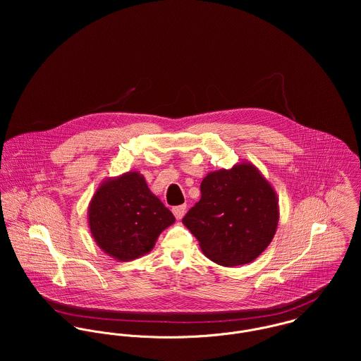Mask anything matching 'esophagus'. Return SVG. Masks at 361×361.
<instances>
[{
  "mask_svg": "<svg viewBox=\"0 0 361 361\" xmlns=\"http://www.w3.org/2000/svg\"><path fill=\"white\" fill-rule=\"evenodd\" d=\"M172 212H173V215H175L176 219H182L183 215L186 214V206L182 204V206L173 207V208H172Z\"/></svg>",
  "mask_w": 361,
  "mask_h": 361,
  "instance_id": "1",
  "label": "esophagus"
}]
</instances>
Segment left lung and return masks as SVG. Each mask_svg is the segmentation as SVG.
<instances>
[{"instance_id":"left-lung-1","label":"left lung","mask_w":361,"mask_h":361,"mask_svg":"<svg viewBox=\"0 0 361 361\" xmlns=\"http://www.w3.org/2000/svg\"><path fill=\"white\" fill-rule=\"evenodd\" d=\"M202 199L182 219L202 252L224 267L249 264L268 247L279 221L272 185L252 162L208 172Z\"/></svg>"}]
</instances>
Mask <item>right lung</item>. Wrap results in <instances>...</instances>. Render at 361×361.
Wrapping results in <instances>:
<instances>
[{
	"mask_svg": "<svg viewBox=\"0 0 361 361\" xmlns=\"http://www.w3.org/2000/svg\"><path fill=\"white\" fill-rule=\"evenodd\" d=\"M87 222L104 253L130 261L152 252L175 216L153 195L145 176L129 171L100 183L89 203Z\"/></svg>",
	"mask_w": 361,
	"mask_h": 361,
	"instance_id": "right-lung-1",
	"label": "right lung"
}]
</instances>
